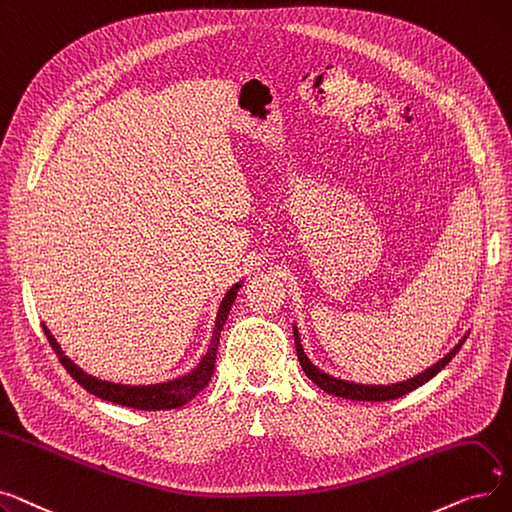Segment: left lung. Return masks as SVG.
<instances>
[{"mask_svg": "<svg viewBox=\"0 0 512 512\" xmlns=\"http://www.w3.org/2000/svg\"><path fill=\"white\" fill-rule=\"evenodd\" d=\"M469 333H465V337L460 339V342L444 356L437 360L435 364H431L429 369H425L423 373L410 377L406 381H400V383H392V385H364V383H354V381H346V379H339V377H333L325 371H321L319 367H314V364L310 362V358L306 356L304 348H302V342H300V335H298V327L294 325V339H296V352H298V360L302 364V371L306 373V377L319 385L323 392L331 394V396H337V398H346V400H362V402H385V400H396L408 392H412V389L421 387L423 383H427L429 379H433L437 373H440L446 364L456 356V352L460 350V346L465 344Z\"/></svg>", "mask_w": 512, "mask_h": 512, "instance_id": "8db88e82", "label": "left lung"}]
</instances>
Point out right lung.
Returning <instances> with one entry per match:
<instances>
[{
  "label": "right lung",
  "mask_w": 512,
  "mask_h": 512,
  "mask_svg": "<svg viewBox=\"0 0 512 512\" xmlns=\"http://www.w3.org/2000/svg\"><path fill=\"white\" fill-rule=\"evenodd\" d=\"M243 281H237L218 306V314H216V323H214V331H212V339L210 346L204 354V358L198 362L196 369H191L187 375H181L177 379H168L162 383H152V385H127V383H114V381H106V379H97L89 373H85L79 364L72 362L60 348V344L56 342V337L52 335V331L43 325V331L47 335V342L54 348V352L58 354L62 367L70 373V377L75 379L79 385H83V389H87L89 394H93L95 398L108 400L112 404H120V406H129V408H137V410H170V408H181L187 402H191L196 398L202 389L210 383V377L214 373V362H216V350H218V337H221V331L229 319V310L237 298V289L241 287Z\"/></svg>",
  "instance_id": "add662e5"
}]
</instances>
